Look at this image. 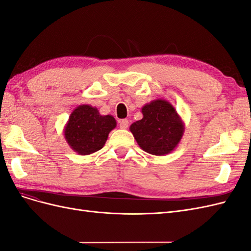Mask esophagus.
<instances>
[{
  "instance_id": "1",
  "label": "esophagus",
  "mask_w": 251,
  "mask_h": 251,
  "mask_svg": "<svg viewBox=\"0 0 251 251\" xmlns=\"http://www.w3.org/2000/svg\"><path fill=\"white\" fill-rule=\"evenodd\" d=\"M119 126H120V128H123V130H126V128H127V126H128V120L127 119L120 120Z\"/></svg>"
}]
</instances>
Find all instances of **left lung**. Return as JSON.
<instances>
[{
    "label": "left lung",
    "instance_id": "obj_1",
    "mask_svg": "<svg viewBox=\"0 0 251 251\" xmlns=\"http://www.w3.org/2000/svg\"><path fill=\"white\" fill-rule=\"evenodd\" d=\"M142 119L131 125L138 146L155 156L170 154L178 147L184 134L185 126L174 105L158 98L141 108Z\"/></svg>",
    "mask_w": 251,
    "mask_h": 251
}]
</instances>
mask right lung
I'll list each match as a JSON object with an SVG mask.
<instances>
[{
  "mask_svg": "<svg viewBox=\"0 0 251 251\" xmlns=\"http://www.w3.org/2000/svg\"><path fill=\"white\" fill-rule=\"evenodd\" d=\"M117 123L112 115H100L97 108L80 104L70 114L64 127L69 147L79 155H90L103 148Z\"/></svg>",
  "mask_w": 251,
  "mask_h": 251,
  "instance_id": "right-lung-1",
  "label": "right lung"
}]
</instances>
